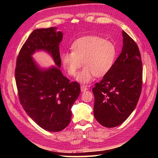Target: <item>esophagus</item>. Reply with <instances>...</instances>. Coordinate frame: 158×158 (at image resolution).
I'll list each match as a JSON object with an SVG mask.
<instances>
[{"mask_svg": "<svg viewBox=\"0 0 158 158\" xmlns=\"http://www.w3.org/2000/svg\"><path fill=\"white\" fill-rule=\"evenodd\" d=\"M88 88H87L86 85H81V92H85L86 90H88Z\"/></svg>", "mask_w": 158, "mask_h": 158, "instance_id": "obj_1", "label": "esophagus"}]
</instances>
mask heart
I'll return each instance as SVG.
<instances>
[{
	"label": "heart",
	"mask_w": 158,
	"mask_h": 158,
	"mask_svg": "<svg viewBox=\"0 0 158 158\" xmlns=\"http://www.w3.org/2000/svg\"><path fill=\"white\" fill-rule=\"evenodd\" d=\"M71 53L60 56L64 69L70 76L75 77L83 64L84 66L77 77L83 83L93 77H102L108 73L115 63L117 49L114 43L98 36H86L77 39L70 47Z\"/></svg>",
	"instance_id": "heart-1"
}]
</instances>
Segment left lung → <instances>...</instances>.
Returning a JSON list of instances; mask_svg holds the SVG:
<instances>
[{
  "label": "left lung",
  "mask_w": 158,
  "mask_h": 158,
  "mask_svg": "<svg viewBox=\"0 0 158 158\" xmlns=\"http://www.w3.org/2000/svg\"><path fill=\"white\" fill-rule=\"evenodd\" d=\"M123 49L110 70L92 91L94 115L106 127L120 125L135 110L141 93L143 63L136 42L122 32Z\"/></svg>",
  "instance_id": "left-lung-1"
}]
</instances>
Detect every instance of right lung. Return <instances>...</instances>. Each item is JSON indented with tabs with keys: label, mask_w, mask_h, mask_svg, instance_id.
Masks as SVG:
<instances>
[{
	"label": "right lung",
	"mask_w": 158,
	"mask_h": 158,
	"mask_svg": "<svg viewBox=\"0 0 158 158\" xmlns=\"http://www.w3.org/2000/svg\"><path fill=\"white\" fill-rule=\"evenodd\" d=\"M56 29L35 30L20 49L15 70L20 104L36 124L49 132H59L69 125L70 109L81 92L79 83H70L58 67L42 70L32 58L35 50L44 49L60 67L59 45L63 35Z\"/></svg>",
	"instance_id": "1"
}]
</instances>
